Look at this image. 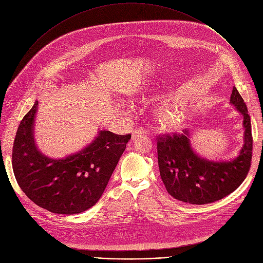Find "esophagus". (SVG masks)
Here are the masks:
<instances>
[{"instance_id": "obj_1", "label": "esophagus", "mask_w": 263, "mask_h": 263, "mask_svg": "<svg viewBox=\"0 0 263 263\" xmlns=\"http://www.w3.org/2000/svg\"><path fill=\"white\" fill-rule=\"evenodd\" d=\"M146 130L143 128H136L133 132H132V140L137 139L139 137H143L146 135Z\"/></svg>"}]
</instances>
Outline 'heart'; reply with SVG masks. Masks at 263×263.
<instances>
[{
    "instance_id": "obj_1",
    "label": "heart",
    "mask_w": 263,
    "mask_h": 263,
    "mask_svg": "<svg viewBox=\"0 0 263 263\" xmlns=\"http://www.w3.org/2000/svg\"><path fill=\"white\" fill-rule=\"evenodd\" d=\"M191 114V109L179 100H170L163 103L157 111V121L165 131L181 129Z\"/></svg>"
}]
</instances>
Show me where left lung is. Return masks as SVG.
<instances>
[{
  "mask_svg": "<svg viewBox=\"0 0 263 263\" xmlns=\"http://www.w3.org/2000/svg\"><path fill=\"white\" fill-rule=\"evenodd\" d=\"M230 103L242 116L245 129L243 145L234 159L212 161L202 158L193 148L189 130L182 135L157 139L160 177L175 199L195 205L213 203L233 193L246 179L252 160V127L247 105L235 86Z\"/></svg>",
  "mask_w": 263,
  "mask_h": 263,
  "instance_id": "8db88e82",
  "label": "left lung"
}]
</instances>
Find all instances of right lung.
Here are the masks:
<instances>
[{"label":"right lung","instance_id":"add662e5","mask_svg":"<svg viewBox=\"0 0 263 263\" xmlns=\"http://www.w3.org/2000/svg\"><path fill=\"white\" fill-rule=\"evenodd\" d=\"M39 101L22 120L13 143L12 167L25 195L40 207L59 214H77L102 197L131 134L99 130L80 151L51 158L37 147L34 137Z\"/></svg>","mask_w":263,"mask_h":263}]
</instances>
